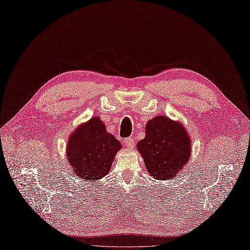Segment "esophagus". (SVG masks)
Masks as SVG:
<instances>
[{
	"mask_svg": "<svg viewBox=\"0 0 250 250\" xmlns=\"http://www.w3.org/2000/svg\"><path fill=\"white\" fill-rule=\"evenodd\" d=\"M124 143H125V146L127 148L132 149L134 147V140H133V138H127V139H125Z\"/></svg>",
	"mask_w": 250,
	"mask_h": 250,
	"instance_id": "34e87169",
	"label": "esophagus"
}]
</instances>
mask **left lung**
Returning <instances> with one entry per match:
<instances>
[{"mask_svg": "<svg viewBox=\"0 0 250 250\" xmlns=\"http://www.w3.org/2000/svg\"><path fill=\"white\" fill-rule=\"evenodd\" d=\"M145 139L137 149L149 175L157 180H171L185 169L192 153V144L184 124L166 116L148 121Z\"/></svg>", "mask_w": 250, "mask_h": 250, "instance_id": "8db88e82", "label": "left lung"}]
</instances>
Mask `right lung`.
<instances>
[{
    "instance_id": "add662e5",
    "label": "right lung",
    "mask_w": 250,
    "mask_h": 250,
    "mask_svg": "<svg viewBox=\"0 0 250 250\" xmlns=\"http://www.w3.org/2000/svg\"><path fill=\"white\" fill-rule=\"evenodd\" d=\"M121 143L107 132L99 117L80 124L67 139L66 160L73 173L86 183L107 175Z\"/></svg>"
}]
</instances>
